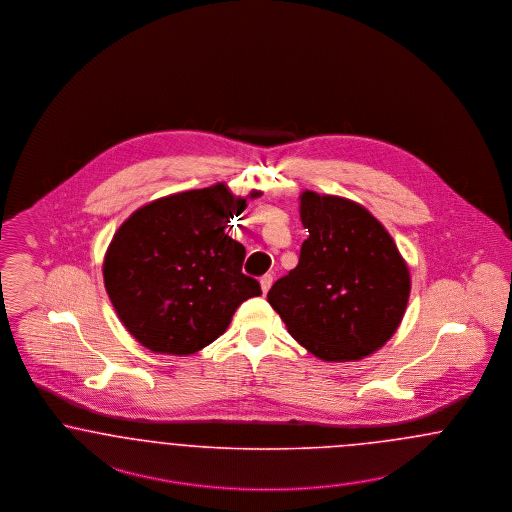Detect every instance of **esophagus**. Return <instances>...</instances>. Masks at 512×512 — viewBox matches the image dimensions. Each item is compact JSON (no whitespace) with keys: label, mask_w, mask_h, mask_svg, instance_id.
I'll return each mask as SVG.
<instances>
[{"label":"esophagus","mask_w":512,"mask_h":512,"mask_svg":"<svg viewBox=\"0 0 512 512\" xmlns=\"http://www.w3.org/2000/svg\"><path fill=\"white\" fill-rule=\"evenodd\" d=\"M270 286H272V276L265 274V276L261 278V289H263V293H268Z\"/></svg>","instance_id":"1"}]
</instances>
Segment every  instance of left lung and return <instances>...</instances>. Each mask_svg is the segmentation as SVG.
I'll list each match as a JSON object with an SVG mask.
<instances>
[{
    "mask_svg": "<svg viewBox=\"0 0 512 512\" xmlns=\"http://www.w3.org/2000/svg\"><path fill=\"white\" fill-rule=\"evenodd\" d=\"M299 265L268 291L289 335L324 362L385 347L408 308L411 276L389 230L354 200L303 190Z\"/></svg>",
    "mask_w": 512,
    "mask_h": 512,
    "instance_id": "1",
    "label": "left lung"
}]
</instances>
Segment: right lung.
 <instances>
[{"label":"right lung","instance_id":"add662e5","mask_svg":"<svg viewBox=\"0 0 512 512\" xmlns=\"http://www.w3.org/2000/svg\"><path fill=\"white\" fill-rule=\"evenodd\" d=\"M263 196L225 183L184 190L133 211L104 253L106 293L123 328L156 354L188 356L225 333L236 308L261 295L242 274L246 247L230 219Z\"/></svg>","mask_w":512,"mask_h":512}]
</instances>
